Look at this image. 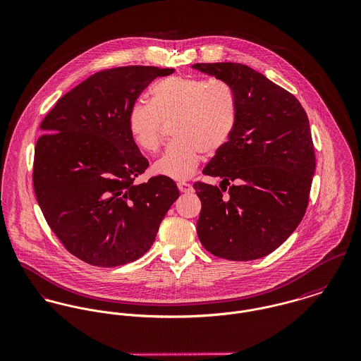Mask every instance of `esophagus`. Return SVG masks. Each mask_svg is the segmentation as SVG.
Here are the masks:
<instances>
[{"label": "esophagus", "instance_id": "1", "mask_svg": "<svg viewBox=\"0 0 361 361\" xmlns=\"http://www.w3.org/2000/svg\"><path fill=\"white\" fill-rule=\"evenodd\" d=\"M177 188H178L180 192H183V194H188V192L192 191V185L188 184V183H184V181L177 183Z\"/></svg>", "mask_w": 361, "mask_h": 361}]
</instances>
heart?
Returning <instances> with one entry per match:
<instances>
[{
  "mask_svg": "<svg viewBox=\"0 0 361 361\" xmlns=\"http://www.w3.org/2000/svg\"><path fill=\"white\" fill-rule=\"evenodd\" d=\"M151 103L136 102L128 111V129L145 152L164 142L165 123H173L176 141L154 165L157 174L185 180L194 174L203 152L216 155L232 139L239 119L235 92L226 83L169 77L155 83Z\"/></svg>",
  "mask_w": 361,
  "mask_h": 361,
  "instance_id": "obj_1",
  "label": "heart"
}]
</instances>
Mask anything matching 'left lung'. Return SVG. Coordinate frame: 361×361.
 Instances as JSON below:
<instances>
[{"instance_id":"1","label":"left lung","mask_w":361,"mask_h":361,"mask_svg":"<svg viewBox=\"0 0 361 361\" xmlns=\"http://www.w3.org/2000/svg\"><path fill=\"white\" fill-rule=\"evenodd\" d=\"M196 70L232 87L236 130L203 174L220 187L194 184L202 209L203 247L231 261L271 254L305 216L316 157L304 107L294 94L240 63H196Z\"/></svg>"}]
</instances>
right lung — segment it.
Returning <instances> with one entry per match:
<instances>
[{
  "instance_id": "add662e5",
  "label": "right lung",
  "mask_w": 361,
  "mask_h": 361,
  "mask_svg": "<svg viewBox=\"0 0 361 361\" xmlns=\"http://www.w3.org/2000/svg\"><path fill=\"white\" fill-rule=\"evenodd\" d=\"M173 68L126 66L99 71L61 96L41 122L32 184L42 214L64 249L111 268L144 255L178 197L176 183L155 176L128 129L140 93Z\"/></svg>"
}]
</instances>
